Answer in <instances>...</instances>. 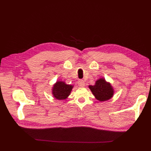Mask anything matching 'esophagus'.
<instances>
[{
	"label": "esophagus",
	"mask_w": 151,
	"mask_h": 151,
	"mask_svg": "<svg viewBox=\"0 0 151 151\" xmlns=\"http://www.w3.org/2000/svg\"><path fill=\"white\" fill-rule=\"evenodd\" d=\"M78 84L80 87H84L85 86V82L83 80H79L78 82Z\"/></svg>",
	"instance_id": "1"
}]
</instances>
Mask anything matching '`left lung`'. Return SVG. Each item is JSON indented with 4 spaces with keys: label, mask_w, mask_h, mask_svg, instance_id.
Returning <instances> with one entry per match:
<instances>
[{
    "label": "left lung",
    "mask_w": 151,
    "mask_h": 151,
    "mask_svg": "<svg viewBox=\"0 0 151 151\" xmlns=\"http://www.w3.org/2000/svg\"><path fill=\"white\" fill-rule=\"evenodd\" d=\"M88 87L95 99L99 101H106L114 97L115 91L113 86L104 78H99L95 81V85H89Z\"/></svg>",
    "instance_id": "left-lung-1"
}]
</instances>
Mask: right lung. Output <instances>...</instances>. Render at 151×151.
<instances>
[{
  "instance_id": "1",
  "label": "right lung",
  "mask_w": 151,
  "mask_h": 151,
  "mask_svg": "<svg viewBox=\"0 0 151 151\" xmlns=\"http://www.w3.org/2000/svg\"><path fill=\"white\" fill-rule=\"evenodd\" d=\"M73 87V85L67 84L65 82L58 81L53 84L51 89L52 96L58 100H64L68 98Z\"/></svg>"
}]
</instances>
